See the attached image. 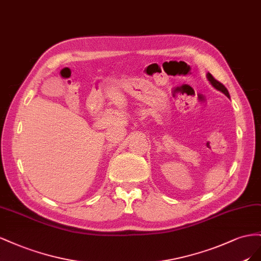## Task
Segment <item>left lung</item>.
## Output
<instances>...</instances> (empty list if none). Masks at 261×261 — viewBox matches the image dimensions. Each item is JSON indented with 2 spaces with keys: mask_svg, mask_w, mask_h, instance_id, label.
<instances>
[{
  "mask_svg": "<svg viewBox=\"0 0 261 261\" xmlns=\"http://www.w3.org/2000/svg\"><path fill=\"white\" fill-rule=\"evenodd\" d=\"M206 77H207V80H209V82H210V83H211V85H212V86H213L215 89H218V91H220L221 93H223V94H224L225 96H227V97L229 98V94H228V91H227L226 87H225L224 85H223L222 83H220L219 81L215 80V79H214V77L211 75L210 73H207V74H206Z\"/></svg>",
  "mask_w": 261,
  "mask_h": 261,
  "instance_id": "1",
  "label": "left lung"
}]
</instances>
